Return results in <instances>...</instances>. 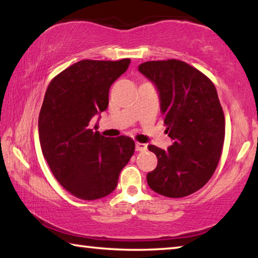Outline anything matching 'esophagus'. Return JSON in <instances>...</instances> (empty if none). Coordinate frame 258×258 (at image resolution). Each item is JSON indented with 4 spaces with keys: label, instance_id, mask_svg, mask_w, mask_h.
I'll list each match as a JSON object with an SVG mask.
<instances>
[{
    "label": "esophagus",
    "instance_id": "esophagus-1",
    "mask_svg": "<svg viewBox=\"0 0 258 258\" xmlns=\"http://www.w3.org/2000/svg\"><path fill=\"white\" fill-rule=\"evenodd\" d=\"M135 150H137V151H146L147 150V145H146V143H141V142H135Z\"/></svg>",
    "mask_w": 258,
    "mask_h": 258
}]
</instances>
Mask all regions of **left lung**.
<instances>
[{"mask_svg":"<svg viewBox=\"0 0 258 258\" xmlns=\"http://www.w3.org/2000/svg\"><path fill=\"white\" fill-rule=\"evenodd\" d=\"M139 72L155 85L173 140L167 150L148 146L158 159L147 174L148 185L165 197H185L209 181L222 154L225 120L216 89L198 69L175 59L147 61Z\"/></svg>","mask_w":258,"mask_h":258,"instance_id":"left-lung-1","label":"left lung"}]
</instances>
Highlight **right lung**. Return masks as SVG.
<instances>
[{
	"label": "right lung",
	"mask_w": 258,
	"mask_h": 258,
	"mask_svg": "<svg viewBox=\"0 0 258 258\" xmlns=\"http://www.w3.org/2000/svg\"><path fill=\"white\" fill-rule=\"evenodd\" d=\"M130 59L81 60L47 86L38 117L42 152L58 182L83 200H95L116 189L120 171L134 154L131 138H106L95 115L109 103V89L127 71Z\"/></svg>",
	"instance_id": "1"
}]
</instances>
